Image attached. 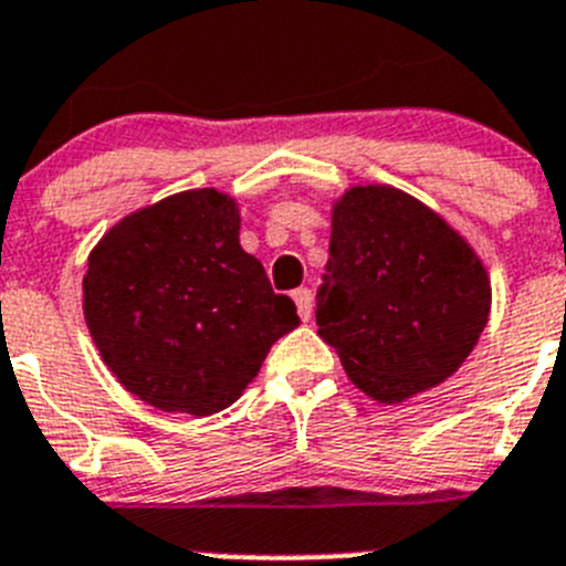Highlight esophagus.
Here are the masks:
<instances>
[{
    "mask_svg": "<svg viewBox=\"0 0 566 566\" xmlns=\"http://www.w3.org/2000/svg\"><path fill=\"white\" fill-rule=\"evenodd\" d=\"M293 302L295 310H298V318L310 321V315H313V293H310L307 287H298L293 293Z\"/></svg>",
    "mask_w": 566,
    "mask_h": 566,
    "instance_id": "34e87169",
    "label": "esophagus"
}]
</instances>
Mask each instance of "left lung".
I'll use <instances>...</instances> for the list:
<instances>
[{"instance_id": "8db88e82", "label": "left lung", "mask_w": 566, "mask_h": 566, "mask_svg": "<svg viewBox=\"0 0 566 566\" xmlns=\"http://www.w3.org/2000/svg\"><path fill=\"white\" fill-rule=\"evenodd\" d=\"M318 335L380 403L451 378L480 340L491 282L465 239L400 188L353 186L333 206Z\"/></svg>"}]
</instances>
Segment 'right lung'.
<instances>
[{"mask_svg":"<svg viewBox=\"0 0 566 566\" xmlns=\"http://www.w3.org/2000/svg\"><path fill=\"white\" fill-rule=\"evenodd\" d=\"M84 318L126 391L206 417L239 400L264 355L298 327L262 262L239 245V208L217 188L129 213L90 253Z\"/></svg>","mask_w":566,"mask_h":566,"instance_id":"right-lung-1","label":"right lung"}]
</instances>
